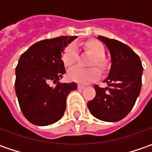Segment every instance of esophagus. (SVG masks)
I'll return each instance as SVG.
<instances>
[{
    "label": "esophagus",
    "mask_w": 152,
    "mask_h": 152,
    "mask_svg": "<svg viewBox=\"0 0 152 152\" xmlns=\"http://www.w3.org/2000/svg\"><path fill=\"white\" fill-rule=\"evenodd\" d=\"M78 88H79V90H84L85 88V86L83 85H78Z\"/></svg>",
    "instance_id": "obj_1"
}]
</instances>
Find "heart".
I'll list each match as a JSON object with an SVG mask.
<instances>
[{
  "label": "heart",
  "instance_id": "heart-1",
  "mask_svg": "<svg viewBox=\"0 0 152 152\" xmlns=\"http://www.w3.org/2000/svg\"><path fill=\"white\" fill-rule=\"evenodd\" d=\"M85 50L91 55L94 56V59H92L91 66L96 65L97 67L104 68L106 67V61L104 59L105 56V48L98 41H90L85 45ZM78 58V50L76 45L73 44L69 45L66 48L63 53V62L67 67H71L76 62ZM68 78L78 83L87 84L97 79L100 75L98 69L96 67L85 69L80 67H73L68 71Z\"/></svg>",
  "mask_w": 152,
  "mask_h": 152
}]
</instances>
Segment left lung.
I'll return each mask as SVG.
<instances>
[{"label": "left lung", "mask_w": 152, "mask_h": 152, "mask_svg": "<svg viewBox=\"0 0 152 152\" xmlns=\"http://www.w3.org/2000/svg\"><path fill=\"white\" fill-rule=\"evenodd\" d=\"M111 55V68L103 82L107 87L95 85V98L87 103L91 113L105 122H118L132 110L141 89L143 67L139 56L117 39L98 36Z\"/></svg>", "instance_id": "8db88e82"}]
</instances>
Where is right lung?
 Masks as SVG:
<instances>
[{
  "label": "right lung",
  "mask_w": 152,
  "mask_h": 152,
  "mask_svg": "<svg viewBox=\"0 0 152 152\" xmlns=\"http://www.w3.org/2000/svg\"><path fill=\"white\" fill-rule=\"evenodd\" d=\"M76 38L43 39L21 55L16 67L15 91L23 116L34 125H50L61 119L68 94L77 90L74 82H59L66 73L62 54ZM50 82L57 85L51 87Z\"/></svg>",
  "instance_id": "add662e5"
}]
</instances>
